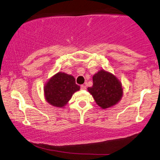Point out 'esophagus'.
Returning <instances> with one entry per match:
<instances>
[{
    "label": "esophagus",
    "mask_w": 160,
    "mask_h": 160,
    "mask_svg": "<svg viewBox=\"0 0 160 160\" xmlns=\"http://www.w3.org/2000/svg\"><path fill=\"white\" fill-rule=\"evenodd\" d=\"M80 88H81V89H86V86L85 85H82L81 86H80Z\"/></svg>",
    "instance_id": "obj_1"
}]
</instances>
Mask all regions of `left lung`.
<instances>
[{
  "label": "left lung",
  "instance_id": "8db88e82",
  "mask_svg": "<svg viewBox=\"0 0 160 160\" xmlns=\"http://www.w3.org/2000/svg\"><path fill=\"white\" fill-rule=\"evenodd\" d=\"M92 80L93 86L87 89L100 107L109 108L121 101L122 84L114 74L102 69L93 75Z\"/></svg>",
  "mask_w": 160,
  "mask_h": 160
}]
</instances>
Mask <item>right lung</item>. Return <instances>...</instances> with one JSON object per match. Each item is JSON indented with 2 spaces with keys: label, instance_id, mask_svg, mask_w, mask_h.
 <instances>
[{
  "label": "right lung",
  "instance_id": "obj_1",
  "mask_svg": "<svg viewBox=\"0 0 160 160\" xmlns=\"http://www.w3.org/2000/svg\"><path fill=\"white\" fill-rule=\"evenodd\" d=\"M73 76L64 72H58L51 77L44 87L45 100L51 106L64 107L72 98L73 94L80 90Z\"/></svg>",
  "mask_w": 160,
  "mask_h": 160
}]
</instances>
